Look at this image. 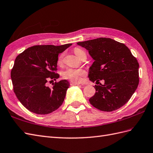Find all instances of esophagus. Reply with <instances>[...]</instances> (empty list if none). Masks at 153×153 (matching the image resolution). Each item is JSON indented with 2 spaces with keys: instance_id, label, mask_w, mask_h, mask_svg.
Masks as SVG:
<instances>
[{
  "instance_id": "obj_1",
  "label": "esophagus",
  "mask_w": 153,
  "mask_h": 153,
  "mask_svg": "<svg viewBox=\"0 0 153 153\" xmlns=\"http://www.w3.org/2000/svg\"><path fill=\"white\" fill-rule=\"evenodd\" d=\"M70 85H80V83H77V82L71 81H70Z\"/></svg>"
}]
</instances>
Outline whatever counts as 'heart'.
I'll return each mask as SVG.
<instances>
[{
    "mask_svg": "<svg viewBox=\"0 0 153 153\" xmlns=\"http://www.w3.org/2000/svg\"><path fill=\"white\" fill-rule=\"evenodd\" d=\"M74 53L77 56L78 58L81 56L82 53H85L83 50L79 48H76L74 49ZM62 57H63V54H61L59 57L58 59V63L61 64L62 62ZM85 75V72L83 70L81 69H76L72 68H68L65 70H64L62 73V76L65 79H67L75 82H79L81 81L82 78Z\"/></svg>",
    "mask_w": 153,
    "mask_h": 153,
    "instance_id": "b5f03b06",
    "label": "heart"
}]
</instances>
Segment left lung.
Returning a JSON list of instances; mask_svg holds the SVG:
<instances>
[{"mask_svg":"<svg viewBox=\"0 0 153 153\" xmlns=\"http://www.w3.org/2000/svg\"><path fill=\"white\" fill-rule=\"evenodd\" d=\"M77 45L87 50L94 61L88 70L90 81H105L103 85H95L96 93L89 99L90 103L106 112L123 107L139 83V64L131 50L123 43L105 37Z\"/></svg>","mask_w":153,"mask_h":153,"instance_id":"left-lung-1","label":"left lung"}]
</instances>
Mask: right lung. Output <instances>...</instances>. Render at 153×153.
Segmentation results:
<instances>
[{"instance_id": "1", "label": "right lung", "mask_w": 153, "mask_h": 153, "mask_svg": "<svg viewBox=\"0 0 153 153\" xmlns=\"http://www.w3.org/2000/svg\"><path fill=\"white\" fill-rule=\"evenodd\" d=\"M72 44L60 46L38 45L25 50L15 60L11 72L13 91L18 100L28 110L37 114H48L62 104L70 87L66 79L46 85L56 80L58 55Z\"/></svg>"}]
</instances>
